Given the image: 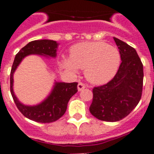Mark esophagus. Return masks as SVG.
Segmentation results:
<instances>
[{
	"label": "esophagus",
	"mask_w": 154,
	"mask_h": 154,
	"mask_svg": "<svg viewBox=\"0 0 154 154\" xmlns=\"http://www.w3.org/2000/svg\"><path fill=\"white\" fill-rule=\"evenodd\" d=\"M85 88V85H84L83 83H81V82H80V83L77 85V89H78V91H82V90H84Z\"/></svg>",
	"instance_id": "1"
}]
</instances>
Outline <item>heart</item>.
<instances>
[{
	"label": "heart",
	"mask_w": 154,
	"mask_h": 154,
	"mask_svg": "<svg viewBox=\"0 0 154 154\" xmlns=\"http://www.w3.org/2000/svg\"><path fill=\"white\" fill-rule=\"evenodd\" d=\"M121 55L114 46L104 42H82L69 49V58L62 59V66L71 74L85 69L86 79L103 85L114 77L120 66Z\"/></svg>",
	"instance_id": "obj_1"
}]
</instances>
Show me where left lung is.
I'll return each mask as SVG.
<instances>
[{
    "label": "left lung",
    "instance_id": "obj_1",
    "mask_svg": "<svg viewBox=\"0 0 154 154\" xmlns=\"http://www.w3.org/2000/svg\"><path fill=\"white\" fill-rule=\"evenodd\" d=\"M121 55L117 73L109 82L93 88L89 110L99 120L109 122L127 117L139 103L143 84V66L135 48L113 37Z\"/></svg>",
    "mask_w": 154,
    "mask_h": 154
}]
</instances>
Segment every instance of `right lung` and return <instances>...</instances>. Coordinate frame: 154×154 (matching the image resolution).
<instances>
[{"label":"right lung","mask_w":154,"mask_h":154,"mask_svg":"<svg viewBox=\"0 0 154 154\" xmlns=\"http://www.w3.org/2000/svg\"><path fill=\"white\" fill-rule=\"evenodd\" d=\"M59 44L52 40H37L27 44L15 55L11 74L10 90L19 111L29 120L40 123H51L57 121L65 113L70 98L77 91V83L55 81L51 92L43 101L36 105H25L19 101L14 92V73L23 59L28 55H38L45 58H55Z\"/></svg>","instance_id":"add662e5"}]
</instances>
